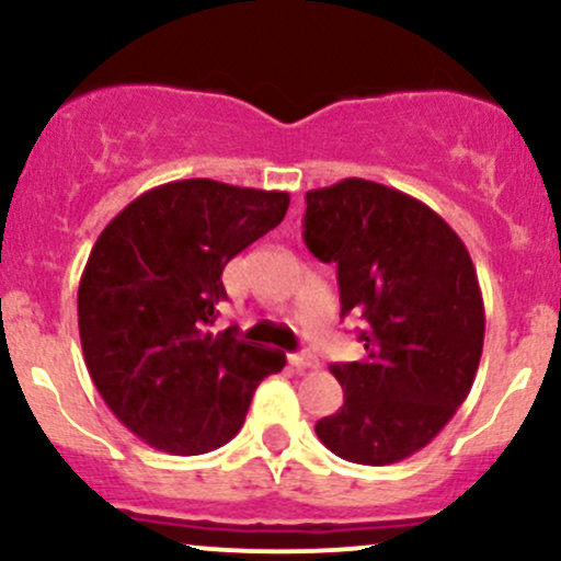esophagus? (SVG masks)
<instances>
[{
    "mask_svg": "<svg viewBox=\"0 0 561 561\" xmlns=\"http://www.w3.org/2000/svg\"><path fill=\"white\" fill-rule=\"evenodd\" d=\"M290 365L298 373H306V370H313V367H317V359H313L311 354H306V351H300V354H290Z\"/></svg>",
    "mask_w": 561,
    "mask_h": 561,
    "instance_id": "1",
    "label": "esophagus"
}]
</instances>
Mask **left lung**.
I'll list each match as a JSON object with an SVG mask.
<instances>
[{"instance_id": "left-lung-1", "label": "left lung", "mask_w": 561, "mask_h": 561, "mask_svg": "<svg viewBox=\"0 0 561 561\" xmlns=\"http://www.w3.org/2000/svg\"><path fill=\"white\" fill-rule=\"evenodd\" d=\"M304 239L335 263L341 317L365 319V359L332 365L343 408L317 423L337 458L389 466L426 447L469 397L484 304L469 250L428 205L346 178L306 194Z\"/></svg>"}]
</instances>
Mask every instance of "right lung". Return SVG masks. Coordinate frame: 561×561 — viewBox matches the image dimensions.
<instances>
[{
    "mask_svg": "<svg viewBox=\"0 0 561 561\" xmlns=\"http://www.w3.org/2000/svg\"><path fill=\"white\" fill-rule=\"evenodd\" d=\"M290 194L191 178L133 199L79 279L84 365L108 410L153 450L202 455L242 428L285 354L213 335L226 263L282 224Z\"/></svg>",
    "mask_w": 561,
    "mask_h": 561,
    "instance_id": "add662e5",
    "label": "right lung"
}]
</instances>
